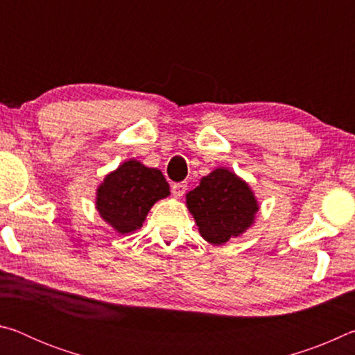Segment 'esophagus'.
<instances>
[{
	"label": "esophagus",
	"mask_w": 355,
	"mask_h": 355,
	"mask_svg": "<svg viewBox=\"0 0 355 355\" xmlns=\"http://www.w3.org/2000/svg\"><path fill=\"white\" fill-rule=\"evenodd\" d=\"M186 189H188V184H186L184 182H183V183H173V184H172V192H173V196L178 197V199L184 194Z\"/></svg>",
	"instance_id": "1"
}]
</instances>
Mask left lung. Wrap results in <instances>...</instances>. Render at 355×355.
Listing matches in <instances>:
<instances>
[{"label": "left lung", "instance_id": "1", "mask_svg": "<svg viewBox=\"0 0 355 355\" xmlns=\"http://www.w3.org/2000/svg\"><path fill=\"white\" fill-rule=\"evenodd\" d=\"M186 207L200 236L211 245H224L255 224L260 203L244 178L216 167L186 194Z\"/></svg>", "mask_w": 355, "mask_h": 355}]
</instances>
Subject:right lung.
<instances>
[{
  "instance_id": "1",
  "label": "right lung",
  "mask_w": 355,
  "mask_h": 355,
  "mask_svg": "<svg viewBox=\"0 0 355 355\" xmlns=\"http://www.w3.org/2000/svg\"><path fill=\"white\" fill-rule=\"evenodd\" d=\"M169 196L163 172L131 158L106 173L95 192V208L119 235H130L142 227L155 203Z\"/></svg>"
}]
</instances>
